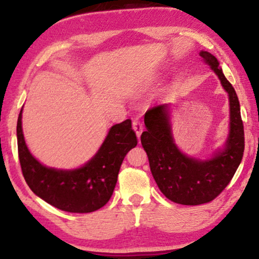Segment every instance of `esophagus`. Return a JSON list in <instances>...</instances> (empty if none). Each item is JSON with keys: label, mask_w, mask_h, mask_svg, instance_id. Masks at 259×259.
Instances as JSON below:
<instances>
[{"label": "esophagus", "mask_w": 259, "mask_h": 259, "mask_svg": "<svg viewBox=\"0 0 259 259\" xmlns=\"http://www.w3.org/2000/svg\"><path fill=\"white\" fill-rule=\"evenodd\" d=\"M133 130H134V132L137 133L138 138H139V139H140V136H141V133H143L144 126H143V122H141L139 119H136L133 121Z\"/></svg>", "instance_id": "34e87169"}]
</instances>
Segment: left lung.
Listing matches in <instances>:
<instances>
[{
	"label": "left lung",
	"mask_w": 259,
	"mask_h": 259,
	"mask_svg": "<svg viewBox=\"0 0 259 259\" xmlns=\"http://www.w3.org/2000/svg\"><path fill=\"white\" fill-rule=\"evenodd\" d=\"M199 55L217 74L229 94L230 133L225 147L208 160H198L183 154L173 141L167 105L154 106L145 113L146 131L141 134V144L158 187L167 199L183 205H200L217 198L235 176L245 146L235 88L211 53L200 52Z\"/></svg>",
	"instance_id": "1"
}]
</instances>
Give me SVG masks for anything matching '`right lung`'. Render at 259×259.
<instances>
[{"mask_svg":"<svg viewBox=\"0 0 259 259\" xmlns=\"http://www.w3.org/2000/svg\"><path fill=\"white\" fill-rule=\"evenodd\" d=\"M16 134L21 169L28 186L48 204L73 213H88L107 204L123 158L138 144L132 121L127 119L109 130L100 150L86 165L63 171L46 167L30 154L22 132V109Z\"/></svg>","mask_w":259,"mask_h":259,"instance_id":"add662e5","label":"right lung"}]
</instances>
